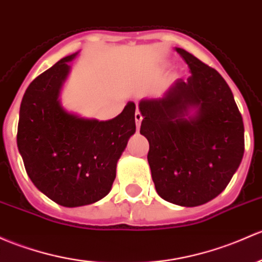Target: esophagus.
<instances>
[{"mask_svg": "<svg viewBox=\"0 0 262 262\" xmlns=\"http://www.w3.org/2000/svg\"><path fill=\"white\" fill-rule=\"evenodd\" d=\"M136 123H137V128H139L140 126V123H142V119H143V117H142V114H140L139 113V110H137V113H136Z\"/></svg>", "mask_w": 262, "mask_h": 262, "instance_id": "obj_1", "label": "esophagus"}]
</instances>
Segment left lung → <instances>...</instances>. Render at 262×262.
I'll return each mask as SVG.
<instances>
[{
  "label": "left lung",
  "instance_id": "8db88e82",
  "mask_svg": "<svg viewBox=\"0 0 262 262\" xmlns=\"http://www.w3.org/2000/svg\"><path fill=\"white\" fill-rule=\"evenodd\" d=\"M192 75L158 98L139 101L140 134L157 193L183 207L216 198L230 183L245 150L244 122L225 79L180 48Z\"/></svg>",
  "mask_w": 262,
  "mask_h": 262
}]
</instances>
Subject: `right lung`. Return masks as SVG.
Wrapping results in <instances>:
<instances>
[{
  "label": "right lung",
  "instance_id": "1",
  "mask_svg": "<svg viewBox=\"0 0 262 262\" xmlns=\"http://www.w3.org/2000/svg\"><path fill=\"white\" fill-rule=\"evenodd\" d=\"M79 51L38 75L20 106L17 147L30 180L64 207L92 205L112 189L117 163L136 133V104L109 120L84 118L62 106V86Z\"/></svg>",
  "mask_w": 262,
  "mask_h": 262
}]
</instances>
